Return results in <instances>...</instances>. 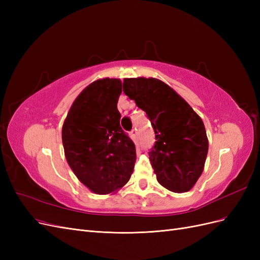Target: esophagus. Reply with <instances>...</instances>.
<instances>
[{
    "mask_svg": "<svg viewBox=\"0 0 260 260\" xmlns=\"http://www.w3.org/2000/svg\"><path fill=\"white\" fill-rule=\"evenodd\" d=\"M130 135H131V138L133 140H137L138 139V131H137V129H132L130 131Z\"/></svg>",
    "mask_w": 260,
    "mask_h": 260,
    "instance_id": "obj_1",
    "label": "esophagus"
}]
</instances>
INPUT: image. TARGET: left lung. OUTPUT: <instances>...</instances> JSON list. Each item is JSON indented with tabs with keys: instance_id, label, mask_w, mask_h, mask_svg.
<instances>
[{
	"instance_id": "8db88e82",
	"label": "left lung",
	"mask_w": 260,
	"mask_h": 260,
	"mask_svg": "<svg viewBox=\"0 0 260 260\" xmlns=\"http://www.w3.org/2000/svg\"><path fill=\"white\" fill-rule=\"evenodd\" d=\"M122 86L152 122L156 142L148 155L157 181L171 192L190 191L208 153L201 117L175 90L155 78H127Z\"/></svg>"
}]
</instances>
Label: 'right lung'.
Wrapping results in <instances>:
<instances>
[{
    "label": "right lung",
    "mask_w": 260,
    "mask_h": 260,
    "mask_svg": "<svg viewBox=\"0 0 260 260\" xmlns=\"http://www.w3.org/2000/svg\"><path fill=\"white\" fill-rule=\"evenodd\" d=\"M119 79L92 82L77 96L62 124L67 162L96 194L116 192L128 182L137 159L136 145L120 127Z\"/></svg>",
    "instance_id": "obj_1"
}]
</instances>
